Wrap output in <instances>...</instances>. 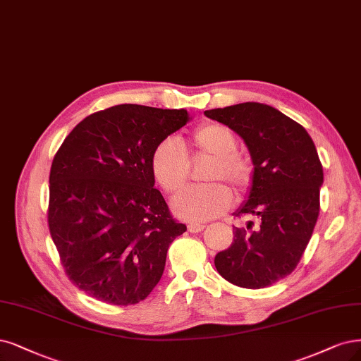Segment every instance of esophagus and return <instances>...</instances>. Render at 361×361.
<instances>
[{
    "label": "esophagus",
    "mask_w": 361,
    "mask_h": 361,
    "mask_svg": "<svg viewBox=\"0 0 361 361\" xmlns=\"http://www.w3.org/2000/svg\"><path fill=\"white\" fill-rule=\"evenodd\" d=\"M203 230H204L203 224H195V222H192V224H190V226H188V231H191V233H200V231H203Z\"/></svg>",
    "instance_id": "obj_1"
}]
</instances>
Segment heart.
I'll return each instance as SVG.
<instances>
[{"label": "heart", "mask_w": 361, "mask_h": 361, "mask_svg": "<svg viewBox=\"0 0 361 361\" xmlns=\"http://www.w3.org/2000/svg\"><path fill=\"white\" fill-rule=\"evenodd\" d=\"M198 151L210 155L206 180L226 179L238 191H245L252 180V167L238 149L234 133L221 123H204L194 131ZM154 179L167 192H176L188 179L190 163L182 143L176 137L161 140L151 154ZM233 202L231 191L221 182L194 186L179 192L171 202L175 215L183 221L203 222L226 212Z\"/></svg>", "instance_id": "1"}]
</instances>
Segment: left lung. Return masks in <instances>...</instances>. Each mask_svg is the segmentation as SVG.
Returning a JSON list of instances; mask_svg holds the SVG:
<instances>
[{"label": "left lung", "instance_id": "8db88e82", "mask_svg": "<svg viewBox=\"0 0 361 361\" xmlns=\"http://www.w3.org/2000/svg\"><path fill=\"white\" fill-rule=\"evenodd\" d=\"M243 139L252 159V180L246 202L235 215H252L259 226L234 227V242L215 257V267L228 282L243 288H264L299 264L319 214L324 173L307 131L278 109L240 103L206 110Z\"/></svg>", "mask_w": 361, "mask_h": 361}]
</instances>
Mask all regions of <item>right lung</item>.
Instances as JSON below:
<instances>
[{"mask_svg": "<svg viewBox=\"0 0 361 361\" xmlns=\"http://www.w3.org/2000/svg\"><path fill=\"white\" fill-rule=\"evenodd\" d=\"M185 109L119 104L79 122L49 176V230L67 276L94 299L135 305L163 276L170 243L186 231L154 188V147L180 130Z\"/></svg>", "mask_w": 361, "mask_h": 361, "instance_id": "1", "label": "right lung"}]
</instances>
